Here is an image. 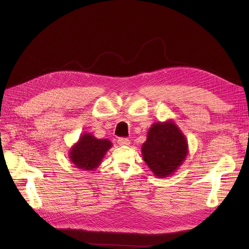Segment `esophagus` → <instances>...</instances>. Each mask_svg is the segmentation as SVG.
I'll list each match as a JSON object with an SVG mask.
<instances>
[{"label":"esophagus","mask_w":249,"mask_h":249,"mask_svg":"<svg viewBox=\"0 0 249 249\" xmlns=\"http://www.w3.org/2000/svg\"><path fill=\"white\" fill-rule=\"evenodd\" d=\"M118 144H119V145H129L130 144V140L127 139V138L121 137V138L118 139Z\"/></svg>","instance_id":"obj_1"}]
</instances>
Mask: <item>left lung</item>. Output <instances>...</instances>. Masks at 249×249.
<instances>
[{"instance_id": "obj_1", "label": "left lung", "mask_w": 249, "mask_h": 249, "mask_svg": "<svg viewBox=\"0 0 249 249\" xmlns=\"http://www.w3.org/2000/svg\"><path fill=\"white\" fill-rule=\"evenodd\" d=\"M188 152V140L173 120L152 124L141 147L143 160L153 175L160 178L174 175Z\"/></svg>"}]
</instances>
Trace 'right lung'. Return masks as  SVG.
Returning <instances> with one entry per match:
<instances>
[{"label":"right lung","mask_w":249,"mask_h":249,"mask_svg":"<svg viewBox=\"0 0 249 249\" xmlns=\"http://www.w3.org/2000/svg\"><path fill=\"white\" fill-rule=\"evenodd\" d=\"M111 147L109 139H98L91 133H84L70 149L69 158L76 168L95 171Z\"/></svg>","instance_id":"1"}]
</instances>
